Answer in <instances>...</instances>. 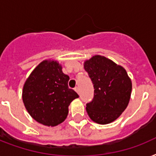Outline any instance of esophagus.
I'll return each instance as SVG.
<instances>
[{"instance_id": "34e87169", "label": "esophagus", "mask_w": 156, "mask_h": 156, "mask_svg": "<svg viewBox=\"0 0 156 156\" xmlns=\"http://www.w3.org/2000/svg\"><path fill=\"white\" fill-rule=\"evenodd\" d=\"M74 90H75L76 92L78 93V94H79V89H78V87H74Z\"/></svg>"}]
</instances>
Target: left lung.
I'll use <instances>...</instances> for the list:
<instances>
[{
	"instance_id": "obj_1",
	"label": "left lung",
	"mask_w": 156,
	"mask_h": 156,
	"mask_svg": "<svg viewBox=\"0 0 156 156\" xmlns=\"http://www.w3.org/2000/svg\"><path fill=\"white\" fill-rule=\"evenodd\" d=\"M94 85V98L87 104L88 116L100 125L111 123L127 108L132 83L126 70L105 56L95 55L84 62Z\"/></svg>"
}]
</instances>
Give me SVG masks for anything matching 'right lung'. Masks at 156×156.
Segmentation results:
<instances>
[{"label":"right lung","mask_w":156,"mask_h":156,"mask_svg":"<svg viewBox=\"0 0 156 156\" xmlns=\"http://www.w3.org/2000/svg\"><path fill=\"white\" fill-rule=\"evenodd\" d=\"M69 77L57 61L38 65L23 86V100L31 117L47 126H56L67 117L69 105L78 95L68 87Z\"/></svg>","instance_id":"1"}]
</instances>
